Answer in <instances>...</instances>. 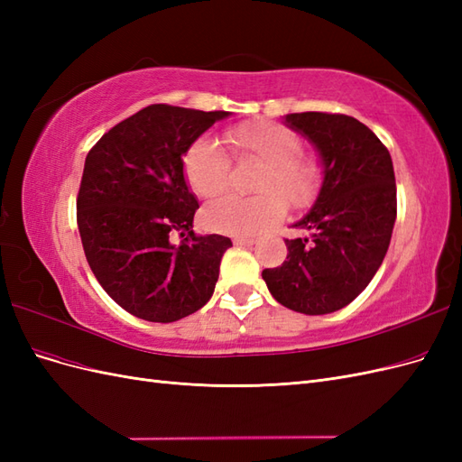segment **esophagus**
<instances>
[{
  "instance_id": "34e87169",
  "label": "esophagus",
  "mask_w": 462,
  "mask_h": 462,
  "mask_svg": "<svg viewBox=\"0 0 462 462\" xmlns=\"http://www.w3.org/2000/svg\"><path fill=\"white\" fill-rule=\"evenodd\" d=\"M233 243L235 245H243V246H253L254 239H250V236H235Z\"/></svg>"
}]
</instances>
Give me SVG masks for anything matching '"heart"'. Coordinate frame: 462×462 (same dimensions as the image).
I'll return each mask as SVG.
<instances>
[{
    "mask_svg": "<svg viewBox=\"0 0 462 462\" xmlns=\"http://www.w3.org/2000/svg\"><path fill=\"white\" fill-rule=\"evenodd\" d=\"M226 141L236 158L262 162L256 175V197H223L204 209L209 229L229 235H256L282 221L287 214L285 198L292 208L309 206L319 187V167L300 158V138L273 121L246 123L227 131ZM231 162L212 136H202L185 158L190 189L202 199H214L229 187ZM282 193V199L278 197Z\"/></svg>",
    "mask_w": 462,
    "mask_h": 462,
    "instance_id": "1",
    "label": "heart"
}]
</instances>
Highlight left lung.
Wrapping results in <instances>:
<instances>
[{"label":"left lung","instance_id":"obj_1","mask_svg":"<svg viewBox=\"0 0 462 462\" xmlns=\"http://www.w3.org/2000/svg\"><path fill=\"white\" fill-rule=\"evenodd\" d=\"M319 158L321 185L310 212L292 226L287 260L262 277L287 309L321 316L341 310L368 287L385 258L397 217L393 162L365 123L339 114H287Z\"/></svg>","mask_w":462,"mask_h":462}]
</instances>
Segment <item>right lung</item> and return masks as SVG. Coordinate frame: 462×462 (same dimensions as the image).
<instances>
[{
	"label": "right lung",
	"instance_id": "add662e5",
	"mask_svg": "<svg viewBox=\"0 0 462 462\" xmlns=\"http://www.w3.org/2000/svg\"><path fill=\"white\" fill-rule=\"evenodd\" d=\"M229 111L153 104L88 152L77 223L92 273L121 309L170 324L212 299L229 236L192 231L199 200L183 156ZM173 234L184 236L175 245Z\"/></svg>",
	"mask_w": 462,
	"mask_h": 462
}]
</instances>
